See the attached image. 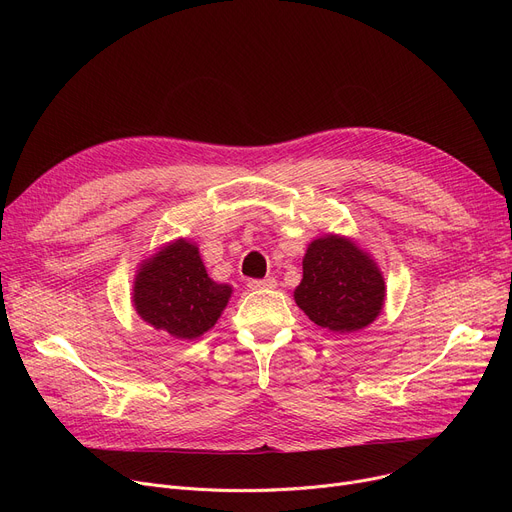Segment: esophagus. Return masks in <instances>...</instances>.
I'll return each mask as SVG.
<instances>
[{
  "label": "esophagus",
  "instance_id": "esophagus-1",
  "mask_svg": "<svg viewBox=\"0 0 512 512\" xmlns=\"http://www.w3.org/2000/svg\"><path fill=\"white\" fill-rule=\"evenodd\" d=\"M251 290H272L278 286L276 278H263V280H249L247 284Z\"/></svg>",
  "mask_w": 512,
  "mask_h": 512
}]
</instances>
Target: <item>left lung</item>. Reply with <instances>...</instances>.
I'll list each match as a JSON object with an SVG mask.
<instances>
[{
  "label": "left lung",
  "instance_id": "8db88e82",
  "mask_svg": "<svg viewBox=\"0 0 512 512\" xmlns=\"http://www.w3.org/2000/svg\"><path fill=\"white\" fill-rule=\"evenodd\" d=\"M384 299L378 263L353 238L324 234L311 240L294 301L313 324L336 334L359 332L382 313Z\"/></svg>",
  "mask_w": 512,
  "mask_h": 512
}]
</instances>
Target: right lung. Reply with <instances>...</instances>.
Segmentation results:
<instances>
[{
    "instance_id": "right-lung-1",
    "label": "right lung",
    "mask_w": 512,
    "mask_h": 512,
    "mask_svg": "<svg viewBox=\"0 0 512 512\" xmlns=\"http://www.w3.org/2000/svg\"><path fill=\"white\" fill-rule=\"evenodd\" d=\"M230 297L232 286L209 278L199 247L186 238L141 261L132 284L134 311L176 340H195L211 330Z\"/></svg>"
}]
</instances>
